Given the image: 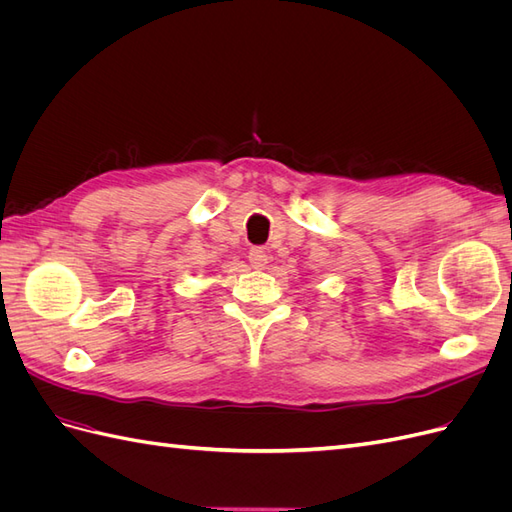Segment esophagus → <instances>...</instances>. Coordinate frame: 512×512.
<instances>
[{"mask_svg": "<svg viewBox=\"0 0 512 512\" xmlns=\"http://www.w3.org/2000/svg\"><path fill=\"white\" fill-rule=\"evenodd\" d=\"M247 258H250V265L254 269H265L267 267V260H269L265 247H252L250 254H247Z\"/></svg>", "mask_w": 512, "mask_h": 512, "instance_id": "esophagus-1", "label": "esophagus"}]
</instances>
